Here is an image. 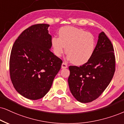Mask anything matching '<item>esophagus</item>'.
Listing matches in <instances>:
<instances>
[{"label":"esophagus","mask_w":124,"mask_h":124,"mask_svg":"<svg viewBox=\"0 0 124 124\" xmlns=\"http://www.w3.org/2000/svg\"><path fill=\"white\" fill-rule=\"evenodd\" d=\"M67 67H68V65H67V64L65 62H63L62 63V69H64V68H67Z\"/></svg>","instance_id":"obj_1"}]
</instances>
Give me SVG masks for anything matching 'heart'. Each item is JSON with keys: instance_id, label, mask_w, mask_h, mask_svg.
<instances>
[{"instance_id": "1", "label": "heart", "mask_w": 124, "mask_h": 124, "mask_svg": "<svg viewBox=\"0 0 124 124\" xmlns=\"http://www.w3.org/2000/svg\"><path fill=\"white\" fill-rule=\"evenodd\" d=\"M59 37H53L52 46L57 57L65 53L71 62L80 65L86 63L92 57L95 49L94 36L82 29L73 26L62 27L59 31Z\"/></svg>"}]
</instances>
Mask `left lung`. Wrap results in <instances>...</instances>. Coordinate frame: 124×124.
<instances>
[{
  "instance_id": "left-lung-1",
  "label": "left lung",
  "mask_w": 124,
  "mask_h": 124,
  "mask_svg": "<svg viewBox=\"0 0 124 124\" xmlns=\"http://www.w3.org/2000/svg\"><path fill=\"white\" fill-rule=\"evenodd\" d=\"M115 56L111 41L99 33L92 57L80 67L70 66L68 82L71 93L82 103L92 102L106 89L115 72Z\"/></svg>"
}]
</instances>
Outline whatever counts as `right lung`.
Segmentation results:
<instances>
[{
    "instance_id": "add662e5",
    "label": "right lung",
    "mask_w": 124,
    "mask_h": 124,
    "mask_svg": "<svg viewBox=\"0 0 124 124\" xmlns=\"http://www.w3.org/2000/svg\"><path fill=\"white\" fill-rule=\"evenodd\" d=\"M47 24H37L24 30L11 52L10 74L16 91L31 100L44 97L61 68L62 60L50 51L52 36Z\"/></svg>"
}]
</instances>
